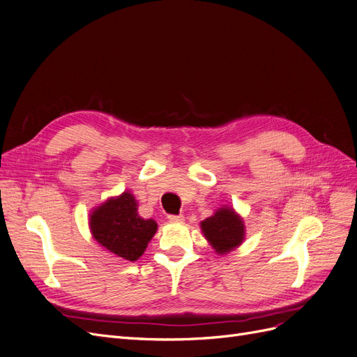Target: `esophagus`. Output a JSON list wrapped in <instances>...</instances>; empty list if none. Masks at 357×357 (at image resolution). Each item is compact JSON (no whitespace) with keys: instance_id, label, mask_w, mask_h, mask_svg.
Segmentation results:
<instances>
[{"instance_id":"1","label":"esophagus","mask_w":357,"mask_h":357,"mask_svg":"<svg viewBox=\"0 0 357 357\" xmlns=\"http://www.w3.org/2000/svg\"><path fill=\"white\" fill-rule=\"evenodd\" d=\"M167 219L169 222H181L183 220V214H168Z\"/></svg>"}]
</instances>
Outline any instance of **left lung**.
<instances>
[{
    "label": "left lung",
    "instance_id": "left-lung-1",
    "mask_svg": "<svg viewBox=\"0 0 357 357\" xmlns=\"http://www.w3.org/2000/svg\"><path fill=\"white\" fill-rule=\"evenodd\" d=\"M201 229L218 253L231 252L244 238L243 220L231 208H220L201 223Z\"/></svg>",
    "mask_w": 357,
    "mask_h": 357
}]
</instances>
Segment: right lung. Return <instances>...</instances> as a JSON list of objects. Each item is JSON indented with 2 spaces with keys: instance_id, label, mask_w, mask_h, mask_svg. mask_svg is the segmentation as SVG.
<instances>
[{
  "instance_id": "1",
  "label": "right lung",
  "mask_w": 357,
  "mask_h": 357,
  "mask_svg": "<svg viewBox=\"0 0 357 357\" xmlns=\"http://www.w3.org/2000/svg\"><path fill=\"white\" fill-rule=\"evenodd\" d=\"M93 238L107 250L126 261H137L155 235L158 225L138 215L137 201L129 192L109 199L91 214Z\"/></svg>"
}]
</instances>
